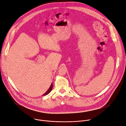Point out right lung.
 <instances>
[{"label":"right lung","mask_w":126,"mask_h":126,"mask_svg":"<svg viewBox=\"0 0 126 126\" xmlns=\"http://www.w3.org/2000/svg\"><path fill=\"white\" fill-rule=\"evenodd\" d=\"M52 89V84H51V85H50V87H49V89L47 90V91L45 93L43 94V96H45V95H47V94H48L51 91Z\"/></svg>","instance_id":"1"}]
</instances>
